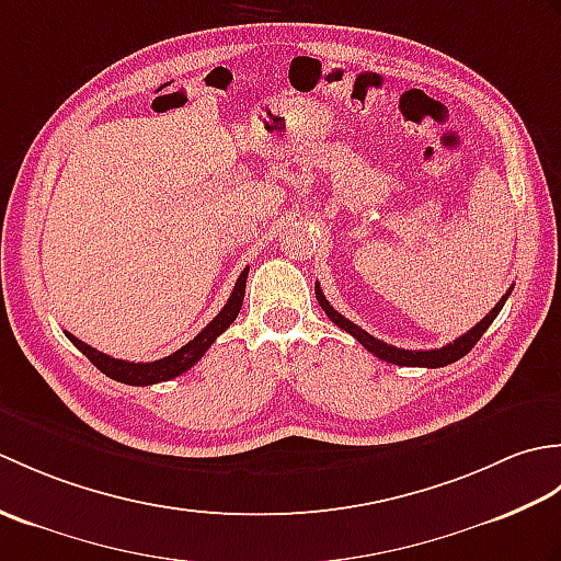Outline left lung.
Segmentation results:
<instances>
[{
	"mask_svg": "<svg viewBox=\"0 0 561 561\" xmlns=\"http://www.w3.org/2000/svg\"><path fill=\"white\" fill-rule=\"evenodd\" d=\"M508 294H511V289L502 296V301H499V304L492 308V311L480 320L478 325L465 332V335H460L458 340H453L450 344H446V347H440V350H424V352H412V350L392 347V344H386L383 340H376L374 335H368V332L362 330L359 325H354L352 320H347L342 313H337L335 308H332V306L328 304V299L323 296V289H320L318 282H316V299H318L320 308H323V311L328 313V318H330L332 323H335L337 328H342L344 332H350V335H352L356 342H362L364 347H366L368 352H371L374 356H378V359H383V362H388V364H398V366H426V368L448 366V364H453V362L462 359V356L468 354V352L474 347V344H478V340L484 335L486 328H490V325L494 323V318H496L499 311H502V308H504V304H506V299H508Z\"/></svg>",
	"mask_w": 561,
	"mask_h": 561,
	"instance_id": "1",
	"label": "left lung"
}]
</instances>
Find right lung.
Wrapping results in <instances>:
<instances>
[{
  "label": "right lung",
  "instance_id": "add662e5",
  "mask_svg": "<svg viewBox=\"0 0 561 561\" xmlns=\"http://www.w3.org/2000/svg\"><path fill=\"white\" fill-rule=\"evenodd\" d=\"M248 270L245 267L241 272V277H238L236 287L229 296V301H226V306L221 308V311L217 313V318L211 320V323L199 332V335L195 340H190L185 347H181L178 352L163 356V359L159 362H145V364H135V362H123V359H113V356L103 354L99 350H93L91 344L81 342L79 337L69 335V332H65V335L69 337V342L75 344V347L89 356V362L99 368V371H103L108 378L117 380V383H127V386H153V383H161V380H171L175 376L185 374L187 368H193L202 356H205V352L211 347L214 340H217L221 332L229 328L233 320L238 318V311H241L243 306V296H245V279H248Z\"/></svg>",
  "mask_w": 561,
  "mask_h": 561
}]
</instances>
